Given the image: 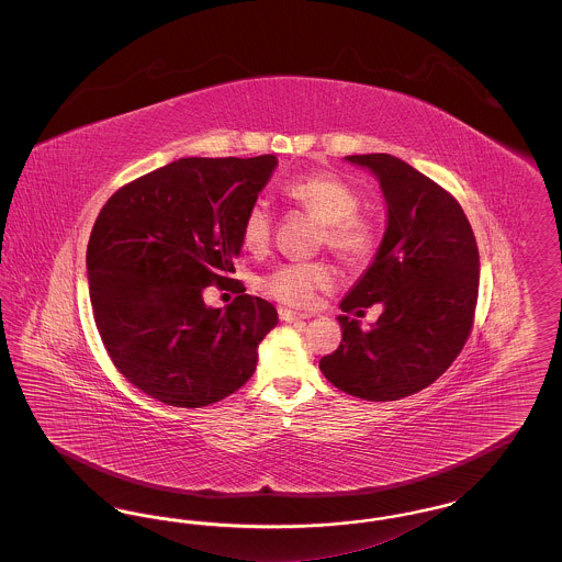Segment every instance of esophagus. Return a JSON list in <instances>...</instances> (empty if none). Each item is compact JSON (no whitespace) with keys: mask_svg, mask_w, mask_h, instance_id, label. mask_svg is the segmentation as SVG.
Listing matches in <instances>:
<instances>
[{"mask_svg":"<svg viewBox=\"0 0 562 562\" xmlns=\"http://www.w3.org/2000/svg\"><path fill=\"white\" fill-rule=\"evenodd\" d=\"M278 314H280V321L289 322V324H296V322L305 321V316L303 314H296L293 310H286V307H280L278 310Z\"/></svg>","mask_w":562,"mask_h":562,"instance_id":"esophagus-1","label":"esophagus"}]
</instances>
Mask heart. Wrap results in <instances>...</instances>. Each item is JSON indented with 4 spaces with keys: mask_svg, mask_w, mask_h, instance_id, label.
Returning <instances> with one entry per match:
<instances>
[{
    "mask_svg": "<svg viewBox=\"0 0 562 562\" xmlns=\"http://www.w3.org/2000/svg\"><path fill=\"white\" fill-rule=\"evenodd\" d=\"M286 195L305 213L322 223L321 240L349 266L373 255L376 229L373 221L356 213L360 198L348 183L330 175L296 179L286 186ZM241 241L250 252H261L271 238V213L266 202H252L241 218ZM333 284V269L326 263H284L259 280L263 293L293 307H307L318 291Z\"/></svg>",
    "mask_w": 562,
    "mask_h": 562,
    "instance_id": "b5f03b06",
    "label": "heart"
}]
</instances>
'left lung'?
<instances>
[{
	"mask_svg": "<svg viewBox=\"0 0 562 562\" xmlns=\"http://www.w3.org/2000/svg\"><path fill=\"white\" fill-rule=\"evenodd\" d=\"M346 160L376 177L387 227L339 307L360 316L381 303L383 312L371 330L339 316L344 339L321 371L351 396L401 401L434 383L465 346L479 299V246L459 202L411 164L390 154Z\"/></svg>",
	"mask_w": 562,
	"mask_h": 562,
	"instance_id": "8db88e82",
	"label": "left lung"
}]
</instances>
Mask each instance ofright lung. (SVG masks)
<instances>
[{"mask_svg": "<svg viewBox=\"0 0 562 562\" xmlns=\"http://www.w3.org/2000/svg\"><path fill=\"white\" fill-rule=\"evenodd\" d=\"M276 156L181 158L117 189L92 227L86 269L111 362L156 401L200 408L252 376L276 307L244 294L225 310L204 289L229 284L241 218Z\"/></svg>", "mask_w": 562, "mask_h": 562, "instance_id": "obj_1", "label": "right lung"}]
</instances>
